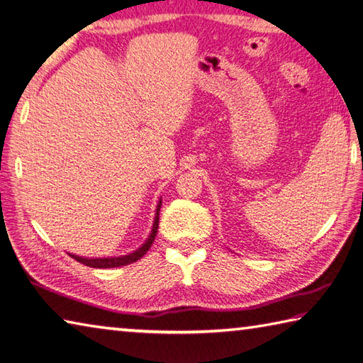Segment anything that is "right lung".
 Wrapping results in <instances>:
<instances>
[{"label": "right lung", "mask_w": 363, "mask_h": 363, "mask_svg": "<svg viewBox=\"0 0 363 363\" xmlns=\"http://www.w3.org/2000/svg\"><path fill=\"white\" fill-rule=\"evenodd\" d=\"M160 206H162V199H159L157 203V209H156V215H154V223H152V229L151 234L146 238V242L140 246V248L126 254V256H118V257H96V259H90V257H81V256H74V254H70V256L81 262V264L91 267V268H117V267H123V265H129L134 264L138 259H142L146 251L151 248V245L156 238L157 234V228H159V212H160Z\"/></svg>", "instance_id": "add662e5"}]
</instances>
